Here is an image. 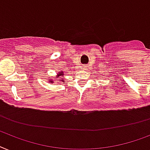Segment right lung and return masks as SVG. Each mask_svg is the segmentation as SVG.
Listing matches in <instances>:
<instances>
[{"label":"right lung","mask_w":150,"mask_h":150,"mask_svg":"<svg viewBox=\"0 0 150 150\" xmlns=\"http://www.w3.org/2000/svg\"><path fill=\"white\" fill-rule=\"evenodd\" d=\"M61 75H63V73L62 72L60 73V75H59V76H61ZM62 79H61V81H62ZM52 82H53V81H51V83H52Z\"/></svg>","instance_id":"add662e5"}]
</instances>
